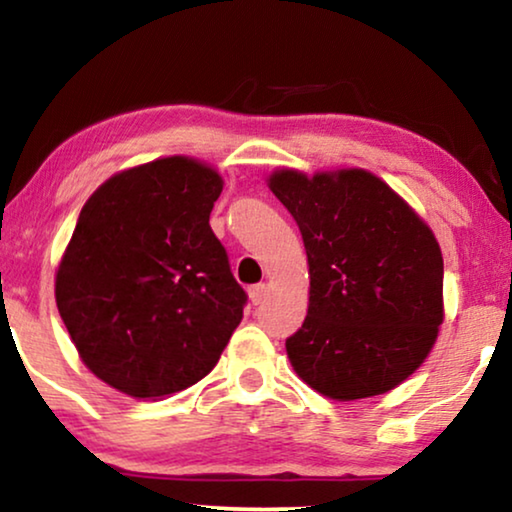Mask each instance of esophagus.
Listing matches in <instances>:
<instances>
[{
	"label": "esophagus",
	"mask_w": 512,
	"mask_h": 512,
	"mask_svg": "<svg viewBox=\"0 0 512 512\" xmlns=\"http://www.w3.org/2000/svg\"><path fill=\"white\" fill-rule=\"evenodd\" d=\"M248 295H250V302L252 304H262L264 299H267V295H269V288L264 283H260V285H252V288L248 290Z\"/></svg>",
	"instance_id": "esophagus-1"
}]
</instances>
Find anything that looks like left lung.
Listing matches in <instances>:
<instances>
[{"label":"left lung","mask_w":512,"mask_h":512,"mask_svg":"<svg viewBox=\"0 0 512 512\" xmlns=\"http://www.w3.org/2000/svg\"><path fill=\"white\" fill-rule=\"evenodd\" d=\"M267 182L309 262V309L285 342L297 377L342 403L393 391L424 363L445 318L431 227L363 168H281Z\"/></svg>","instance_id":"8db88e82"}]
</instances>
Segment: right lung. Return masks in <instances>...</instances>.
<instances>
[{
	"label": "right lung",
	"mask_w": 512,
	"mask_h": 512,
	"mask_svg": "<svg viewBox=\"0 0 512 512\" xmlns=\"http://www.w3.org/2000/svg\"><path fill=\"white\" fill-rule=\"evenodd\" d=\"M224 180L192 156L121 170L95 189L56 271V304L81 363L138 400L213 370L245 292L210 229Z\"/></svg>",
	"instance_id": "add662e5"
}]
</instances>
